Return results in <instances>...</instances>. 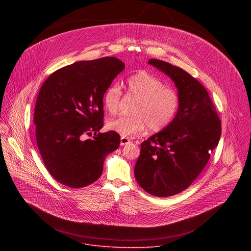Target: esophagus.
<instances>
[{
    "label": "esophagus",
    "instance_id": "34e87169",
    "mask_svg": "<svg viewBox=\"0 0 251 251\" xmlns=\"http://www.w3.org/2000/svg\"><path fill=\"white\" fill-rule=\"evenodd\" d=\"M131 142L130 139L126 138V137H121V146H125V145H127Z\"/></svg>",
    "mask_w": 251,
    "mask_h": 251
}]
</instances>
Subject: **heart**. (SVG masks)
I'll list each match as a JSON object with an SVG mask.
<instances>
[{
  "label": "heart",
  "instance_id": "heart-1",
  "mask_svg": "<svg viewBox=\"0 0 251 251\" xmlns=\"http://www.w3.org/2000/svg\"><path fill=\"white\" fill-rule=\"evenodd\" d=\"M127 95L136 99L133 116L119 117L107 123L110 130L123 137L140 135L149 127L151 131H160L167 127L179 111V94L165 83L146 72H139L126 80ZM122 91L118 84L109 86L102 97V102L110 114L119 110Z\"/></svg>",
  "mask_w": 251,
  "mask_h": 251
}]
</instances>
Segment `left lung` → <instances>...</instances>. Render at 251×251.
<instances>
[{"label":"left lung","instance_id":"obj_1","mask_svg":"<svg viewBox=\"0 0 251 251\" xmlns=\"http://www.w3.org/2000/svg\"><path fill=\"white\" fill-rule=\"evenodd\" d=\"M149 64L174 81L180 104L173 122L141 144L134 175L148 193L168 197L186 189L202 172L219 142L221 122L198 80L164 61L150 59Z\"/></svg>","mask_w":251,"mask_h":251}]
</instances>
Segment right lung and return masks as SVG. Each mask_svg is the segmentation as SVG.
<instances>
[{
  "mask_svg": "<svg viewBox=\"0 0 251 251\" xmlns=\"http://www.w3.org/2000/svg\"><path fill=\"white\" fill-rule=\"evenodd\" d=\"M125 64L104 57L81 61L53 72L36 99L34 124L37 147L51 176L72 188L100 177L108 154L119 148L120 135L103 126L102 97ZM95 136L84 141L85 134Z\"/></svg>",
  "mask_w": 251,
  "mask_h": 251,
  "instance_id": "1",
  "label": "right lung"
}]
</instances>
